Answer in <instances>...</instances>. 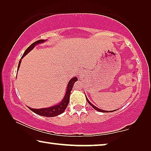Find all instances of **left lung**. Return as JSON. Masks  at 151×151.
<instances>
[{
	"instance_id": "obj_1",
	"label": "left lung",
	"mask_w": 151,
	"mask_h": 151,
	"mask_svg": "<svg viewBox=\"0 0 151 151\" xmlns=\"http://www.w3.org/2000/svg\"><path fill=\"white\" fill-rule=\"evenodd\" d=\"M86 101H87L88 104H89L91 105V106L93 107V108L94 109H96V111H100V112H102V113H109V112H113V111H116V110H114V111H104V110H102V109H99V108H98V107H96V106H94V105L90 101L88 100V98H86Z\"/></svg>"
}]
</instances>
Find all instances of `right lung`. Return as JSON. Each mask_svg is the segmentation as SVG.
<instances>
[{
	"mask_svg": "<svg viewBox=\"0 0 151 151\" xmlns=\"http://www.w3.org/2000/svg\"><path fill=\"white\" fill-rule=\"evenodd\" d=\"M45 41H46L45 40H39L36 41V42H34L33 44L31 45L28 48L26 49L25 51L24 52L23 55H22V56L21 58V59L22 58H24V56H25V55L27 54V53L29 52L31 50H32V49H34L37 45L40 44V43H42V42H45ZM21 59H20V60L19 61V63H18V70L20 67V63H21ZM76 81H78V78L76 77V76L74 78H71V79L69 80V82H68L67 91H66V93L65 95V97L63 98V100H62L60 103H58V104L54 105V106H51V107H48V108H43V109H32V108H30V107H29V106H27V107L34 113H36V114H38V115H42V116H45V117H55V116H57V115H58L62 114V113H63L64 111H65L66 108L67 107V105L69 104L70 94H71V91L72 88H73V84Z\"/></svg>",
	"mask_w": 151,
	"mask_h": 151,
	"instance_id": "obj_1",
	"label": "right lung"
}]
</instances>
